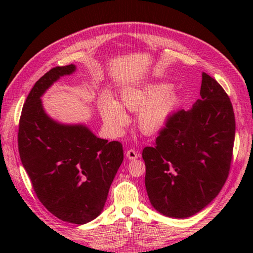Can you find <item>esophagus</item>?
<instances>
[{
	"instance_id": "1",
	"label": "esophagus",
	"mask_w": 253,
	"mask_h": 253,
	"mask_svg": "<svg viewBox=\"0 0 253 253\" xmlns=\"http://www.w3.org/2000/svg\"><path fill=\"white\" fill-rule=\"evenodd\" d=\"M139 157H140V154L137 153V152L135 151V150H132V149L128 150V151L126 152V158H127L128 160H136V159H138Z\"/></svg>"
}]
</instances>
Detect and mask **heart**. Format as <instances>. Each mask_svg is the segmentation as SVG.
<instances>
[{"label": "heart", "instance_id": "b5f03b06", "mask_svg": "<svg viewBox=\"0 0 253 253\" xmlns=\"http://www.w3.org/2000/svg\"><path fill=\"white\" fill-rule=\"evenodd\" d=\"M169 83H155L144 87H128L121 91V104L111 95L101 98L100 110L106 129L112 135H120L125 129L129 117L124 107L137 112L138 128L146 135H154L168 124L179 103L180 95L169 91Z\"/></svg>", "mask_w": 253, "mask_h": 253}]
</instances>
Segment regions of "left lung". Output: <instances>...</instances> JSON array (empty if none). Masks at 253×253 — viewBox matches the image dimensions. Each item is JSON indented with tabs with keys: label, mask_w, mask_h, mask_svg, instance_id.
I'll return each mask as SVG.
<instances>
[{
	"label": "left lung",
	"mask_w": 253,
	"mask_h": 253,
	"mask_svg": "<svg viewBox=\"0 0 253 253\" xmlns=\"http://www.w3.org/2000/svg\"><path fill=\"white\" fill-rule=\"evenodd\" d=\"M201 98L190 110L169 117L146 147V189L152 207L168 217L187 218L211 203L227 179L235 140V115L228 95L202 74Z\"/></svg>",
	"instance_id": "8db88e82"
}]
</instances>
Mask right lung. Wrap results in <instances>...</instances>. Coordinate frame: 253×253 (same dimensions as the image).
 Segmentation results:
<instances>
[{"mask_svg":"<svg viewBox=\"0 0 253 253\" xmlns=\"http://www.w3.org/2000/svg\"><path fill=\"white\" fill-rule=\"evenodd\" d=\"M76 65L57 66L35 84L18 129L21 163L40 202L64 222L83 225L103 211L124 160L121 142L96 137L85 124H64L47 115L42 95Z\"/></svg>","mask_w":253,"mask_h":253,"instance_id":"right-lung-1","label":"right lung"}]
</instances>
